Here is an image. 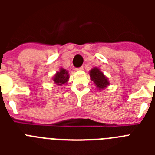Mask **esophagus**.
Here are the masks:
<instances>
[{
  "label": "esophagus",
  "mask_w": 155,
  "mask_h": 155,
  "mask_svg": "<svg viewBox=\"0 0 155 155\" xmlns=\"http://www.w3.org/2000/svg\"><path fill=\"white\" fill-rule=\"evenodd\" d=\"M83 70H84V68H83V67H80V68H76V71H83Z\"/></svg>",
  "instance_id": "34e87169"
}]
</instances>
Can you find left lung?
<instances>
[{
	"instance_id": "1",
	"label": "left lung",
	"mask_w": 155,
	"mask_h": 155,
	"mask_svg": "<svg viewBox=\"0 0 155 155\" xmlns=\"http://www.w3.org/2000/svg\"><path fill=\"white\" fill-rule=\"evenodd\" d=\"M90 76H91V81H93L95 83V85L99 89H102L109 84L107 78H105L103 73L101 72L98 68H94V69L91 70Z\"/></svg>"
}]
</instances>
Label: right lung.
Wrapping results in <instances>:
<instances>
[{
  "mask_svg": "<svg viewBox=\"0 0 155 155\" xmlns=\"http://www.w3.org/2000/svg\"><path fill=\"white\" fill-rule=\"evenodd\" d=\"M68 78H69V75H68V71H66L65 69H61L60 72H57L56 74L53 78V81L55 82L57 85H62L68 81Z\"/></svg>",
  "mask_w": 155,
  "mask_h": 155,
  "instance_id": "add662e5",
  "label": "right lung"
}]
</instances>
